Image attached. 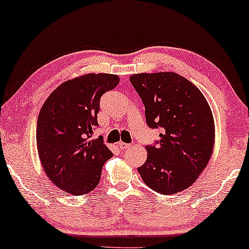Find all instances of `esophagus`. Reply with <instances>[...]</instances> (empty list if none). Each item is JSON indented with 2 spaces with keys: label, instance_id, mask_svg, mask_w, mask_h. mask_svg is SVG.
<instances>
[{
  "label": "esophagus",
  "instance_id": "obj_1",
  "mask_svg": "<svg viewBox=\"0 0 249 249\" xmlns=\"http://www.w3.org/2000/svg\"><path fill=\"white\" fill-rule=\"evenodd\" d=\"M118 146H119L121 150H125V149L130 148V144L124 143V142H119V143H118Z\"/></svg>",
  "mask_w": 249,
  "mask_h": 249
}]
</instances>
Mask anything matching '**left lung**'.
Segmentation results:
<instances>
[{"mask_svg":"<svg viewBox=\"0 0 249 249\" xmlns=\"http://www.w3.org/2000/svg\"><path fill=\"white\" fill-rule=\"evenodd\" d=\"M145 107L146 124L162 128L156 145L138 172L153 191L171 195L187 189L209 163L215 127L211 108L199 89L175 72L130 76Z\"/></svg>","mask_w":249,"mask_h":249,"instance_id":"obj_1","label":"left lung"}]
</instances>
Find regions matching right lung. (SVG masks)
I'll use <instances>...</instances> for the list:
<instances>
[{
	"mask_svg": "<svg viewBox=\"0 0 249 249\" xmlns=\"http://www.w3.org/2000/svg\"><path fill=\"white\" fill-rule=\"evenodd\" d=\"M119 84L111 74H87L67 80L53 91L39 111L36 143L40 163L60 190L83 195L100 181L112 152L103 137L92 139L100 98Z\"/></svg>",
	"mask_w": 249,
	"mask_h": 249,
	"instance_id": "1",
	"label": "right lung"
}]
</instances>
